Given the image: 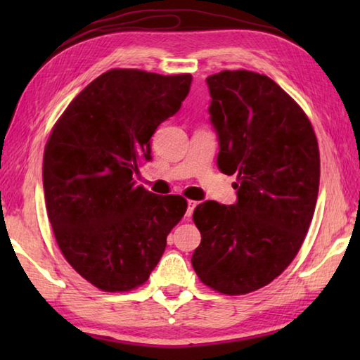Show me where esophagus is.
Here are the masks:
<instances>
[{"label": "esophagus", "instance_id": "esophagus-1", "mask_svg": "<svg viewBox=\"0 0 360 360\" xmlns=\"http://www.w3.org/2000/svg\"><path fill=\"white\" fill-rule=\"evenodd\" d=\"M197 205H198V202H193V200H188V202H187V211H186V217H187V219L192 217L193 210H195V206H197Z\"/></svg>", "mask_w": 360, "mask_h": 360}]
</instances>
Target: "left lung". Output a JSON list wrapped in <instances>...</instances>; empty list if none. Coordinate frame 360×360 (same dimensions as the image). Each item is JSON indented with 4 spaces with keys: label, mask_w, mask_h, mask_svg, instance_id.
<instances>
[{
    "label": "left lung",
    "mask_w": 360,
    "mask_h": 360,
    "mask_svg": "<svg viewBox=\"0 0 360 360\" xmlns=\"http://www.w3.org/2000/svg\"><path fill=\"white\" fill-rule=\"evenodd\" d=\"M217 167L236 174V203L206 200L193 211L202 243L192 266L221 294L264 288L289 266L309 229L319 192V149L302 108L265 75L206 77Z\"/></svg>",
    "instance_id": "obj_1"
}]
</instances>
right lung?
I'll return each mask as SVG.
<instances>
[{
  "instance_id": "right-lung-1",
  "label": "right lung",
  "mask_w": 360,
  "mask_h": 360,
  "mask_svg": "<svg viewBox=\"0 0 360 360\" xmlns=\"http://www.w3.org/2000/svg\"><path fill=\"white\" fill-rule=\"evenodd\" d=\"M192 76L111 70L90 82L53 127L44 150L47 216L68 264L95 288L148 281L187 202L133 176L149 162L157 127L181 109Z\"/></svg>"
}]
</instances>
